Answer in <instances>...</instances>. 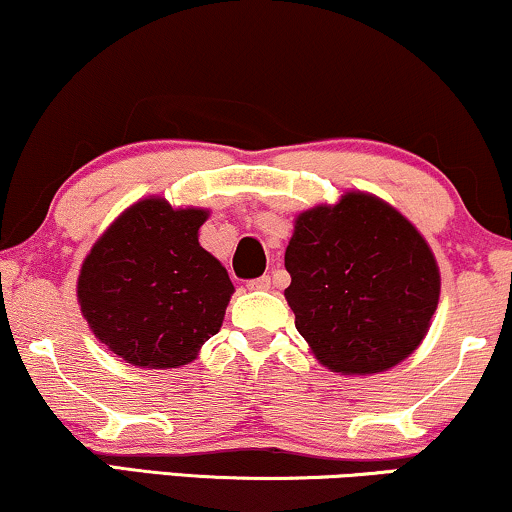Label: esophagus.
<instances>
[{
  "instance_id": "1",
  "label": "esophagus",
  "mask_w": 512,
  "mask_h": 512,
  "mask_svg": "<svg viewBox=\"0 0 512 512\" xmlns=\"http://www.w3.org/2000/svg\"><path fill=\"white\" fill-rule=\"evenodd\" d=\"M271 276H260V278H252V281H248V288L250 290H269L271 288Z\"/></svg>"
}]
</instances>
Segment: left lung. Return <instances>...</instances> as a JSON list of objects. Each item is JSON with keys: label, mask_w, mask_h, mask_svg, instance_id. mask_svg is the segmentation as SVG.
I'll return each instance as SVG.
<instances>
[{"label": "left lung", "mask_w": 512, "mask_h": 512, "mask_svg": "<svg viewBox=\"0 0 512 512\" xmlns=\"http://www.w3.org/2000/svg\"><path fill=\"white\" fill-rule=\"evenodd\" d=\"M286 300L323 366L368 375L423 342L439 302V267L418 229L385 200L349 191L295 219Z\"/></svg>", "instance_id": "obj_1"}]
</instances>
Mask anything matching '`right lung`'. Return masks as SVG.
I'll use <instances>...</instances> for the list:
<instances>
[{
    "mask_svg": "<svg viewBox=\"0 0 512 512\" xmlns=\"http://www.w3.org/2000/svg\"><path fill=\"white\" fill-rule=\"evenodd\" d=\"M208 210L151 196L103 231L77 278L92 333L132 366L179 368L219 333L234 295L226 269L198 243Z\"/></svg>",
    "mask_w": 512,
    "mask_h": 512,
    "instance_id": "1",
    "label": "right lung"
}]
</instances>
